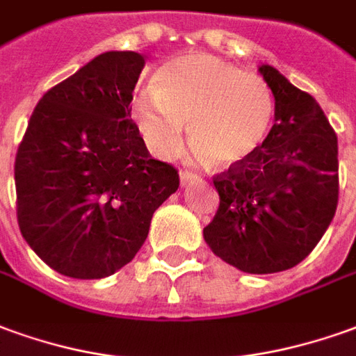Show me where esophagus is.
Instances as JSON below:
<instances>
[{
  "mask_svg": "<svg viewBox=\"0 0 356 356\" xmlns=\"http://www.w3.org/2000/svg\"><path fill=\"white\" fill-rule=\"evenodd\" d=\"M196 175L193 173V171H186V170H181L179 171V179H181V185H186L188 181H193Z\"/></svg>",
  "mask_w": 356,
  "mask_h": 356,
  "instance_id": "34e87169",
  "label": "esophagus"
}]
</instances>
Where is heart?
<instances>
[{"label":"heart","mask_w":356,"mask_h":356,"mask_svg":"<svg viewBox=\"0 0 356 356\" xmlns=\"http://www.w3.org/2000/svg\"><path fill=\"white\" fill-rule=\"evenodd\" d=\"M273 94L258 74L208 54H186L156 73V86L136 92L133 115L144 140L163 158L191 144L212 165L245 161L264 144L273 121Z\"/></svg>","instance_id":"heart-1"}]
</instances>
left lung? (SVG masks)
Here are the masks:
<instances>
[{
	"mask_svg": "<svg viewBox=\"0 0 356 356\" xmlns=\"http://www.w3.org/2000/svg\"><path fill=\"white\" fill-rule=\"evenodd\" d=\"M260 73L275 98V123L250 158L212 177L220 206L204 238L241 272L275 273L302 262L334 220L339 161L318 102L273 67Z\"/></svg>",
	"mask_w": 356,
	"mask_h": 356,
	"instance_id": "1",
	"label": "left lung"
}]
</instances>
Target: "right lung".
I'll list each match as a JSON object with an SVG mask.
<instances>
[{
  "instance_id": "add662e5",
  "label": "right lung",
  "mask_w": 356,
  "mask_h": 356,
  "mask_svg": "<svg viewBox=\"0 0 356 356\" xmlns=\"http://www.w3.org/2000/svg\"><path fill=\"white\" fill-rule=\"evenodd\" d=\"M136 51H108L49 88L15 158L17 221L56 272L102 280L129 264L179 171L150 158L131 119Z\"/></svg>"
}]
</instances>
